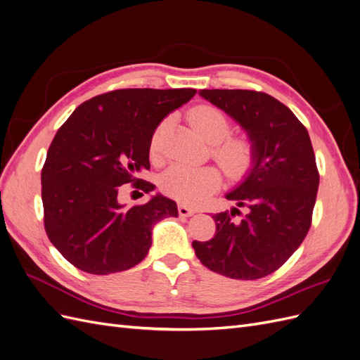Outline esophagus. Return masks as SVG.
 <instances>
[{
    "label": "esophagus",
    "instance_id": "1",
    "mask_svg": "<svg viewBox=\"0 0 360 360\" xmlns=\"http://www.w3.org/2000/svg\"><path fill=\"white\" fill-rule=\"evenodd\" d=\"M177 210H179V214H180V216H183V217H189V216H192V214L195 213V210H193V209H191V207L184 205V204H179Z\"/></svg>",
    "mask_w": 360,
    "mask_h": 360
}]
</instances>
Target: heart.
<instances>
[{"instance_id": "b5f03b06", "label": "heart", "mask_w": 360, "mask_h": 360, "mask_svg": "<svg viewBox=\"0 0 360 360\" xmlns=\"http://www.w3.org/2000/svg\"><path fill=\"white\" fill-rule=\"evenodd\" d=\"M189 122L207 143L213 144L212 155L230 177H242L255 159L252 141L245 136H228L231 132L230 118L212 105H198L189 111ZM168 120L156 127L150 139V158H162V134ZM221 171L214 167H189L177 163L160 179L162 191L184 204L197 205L209 200L221 188Z\"/></svg>"}]
</instances>
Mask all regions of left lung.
Instances as JSON below:
<instances>
[{
    "mask_svg": "<svg viewBox=\"0 0 360 360\" xmlns=\"http://www.w3.org/2000/svg\"><path fill=\"white\" fill-rule=\"evenodd\" d=\"M200 96L246 130L255 159L245 180L226 193L245 214L237 207L216 213L214 237L192 246L216 274L264 278L285 263L309 231L320 174L308 130L290 108L263 91L201 90Z\"/></svg>",
    "mask_w": 360,
    "mask_h": 360,
    "instance_id": "8db88e82",
    "label": "left lung"
}]
</instances>
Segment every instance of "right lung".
<instances>
[{"mask_svg": "<svg viewBox=\"0 0 360 360\" xmlns=\"http://www.w3.org/2000/svg\"><path fill=\"white\" fill-rule=\"evenodd\" d=\"M193 89H124L99 94L72 112L49 146L41 168V201L51 243L70 264L91 275L136 266L151 246V230L177 217V204L155 195L124 209L118 191L150 169L151 135L169 112L189 102Z\"/></svg>", "mask_w": 360, "mask_h": 360, "instance_id": "obj_1", "label": "right lung"}]
</instances>
